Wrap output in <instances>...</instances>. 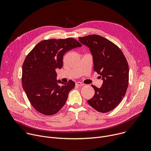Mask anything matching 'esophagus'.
Wrapping results in <instances>:
<instances>
[{"label": "esophagus", "instance_id": "obj_1", "mask_svg": "<svg viewBox=\"0 0 151 151\" xmlns=\"http://www.w3.org/2000/svg\"><path fill=\"white\" fill-rule=\"evenodd\" d=\"M75 84H76V86H78V87H81V86H83V83H82L81 82H76Z\"/></svg>", "mask_w": 151, "mask_h": 151}]
</instances>
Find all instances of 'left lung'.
I'll return each instance as SVG.
<instances>
[{
    "mask_svg": "<svg viewBox=\"0 0 151 151\" xmlns=\"http://www.w3.org/2000/svg\"><path fill=\"white\" fill-rule=\"evenodd\" d=\"M79 41L90 48L94 70L103 81L99 88L92 85L95 94L88 103L98 112H110L121 102L128 88L129 68L127 60L115 44L102 36L88 35L79 37Z\"/></svg>",
    "mask_w": 151,
    "mask_h": 151,
    "instance_id": "8db88e82",
    "label": "left lung"
}]
</instances>
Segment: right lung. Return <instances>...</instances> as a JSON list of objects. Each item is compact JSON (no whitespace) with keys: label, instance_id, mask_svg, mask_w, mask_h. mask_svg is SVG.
I'll return each mask as SVG.
<instances>
[{"label":"right lung","instance_id":"right-lung-1","mask_svg":"<svg viewBox=\"0 0 151 151\" xmlns=\"http://www.w3.org/2000/svg\"><path fill=\"white\" fill-rule=\"evenodd\" d=\"M82 45L73 38L40 42L27 55L22 69V84L34 108L42 114L52 115L65 104L75 83L57 80L56 69L63 67V57ZM60 83V85H59Z\"/></svg>","mask_w":151,"mask_h":151}]
</instances>
